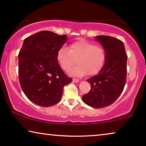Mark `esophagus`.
Masks as SVG:
<instances>
[{"instance_id": "1", "label": "esophagus", "mask_w": 146, "mask_h": 146, "mask_svg": "<svg viewBox=\"0 0 146 146\" xmlns=\"http://www.w3.org/2000/svg\"><path fill=\"white\" fill-rule=\"evenodd\" d=\"M73 82H78L80 81L79 79H77V78H73Z\"/></svg>"}]
</instances>
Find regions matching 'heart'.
I'll return each mask as SVG.
<instances>
[{"mask_svg": "<svg viewBox=\"0 0 146 146\" xmlns=\"http://www.w3.org/2000/svg\"><path fill=\"white\" fill-rule=\"evenodd\" d=\"M57 60L66 72L70 70L77 62L79 64L72 70L70 74L76 76L98 73L104 65L106 53L102 46L92 42L79 40L74 42L68 48L63 46L57 52Z\"/></svg>", "mask_w": 146, "mask_h": 146, "instance_id": "1", "label": "heart"}]
</instances>
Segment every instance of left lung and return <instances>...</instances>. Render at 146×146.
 <instances>
[{"mask_svg": "<svg viewBox=\"0 0 146 146\" xmlns=\"http://www.w3.org/2000/svg\"><path fill=\"white\" fill-rule=\"evenodd\" d=\"M96 38L104 48L106 58L101 70L88 79L91 89L82 96L85 104L95 108H102L112 104L124 88L127 75V59L123 42L109 36Z\"/></svg>", "mask_w": 146, "mask_h": 146, "instance_id": "1", "label": "left lung"}]
</instances>
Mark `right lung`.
<instances>
[{
    "mask_svg": "<svg viewBox=\"0 0 146 146\" xmlns=\"http://www.w3.org/2000/svg\"><path fill=\"white\" fill-rule=\"evenodd\" d=\"M66 35L43 31L26 38L19 54V82L31 102L49 107L60 101L63 88L72 81L57 60Z\"/></svg>",
    "mask_w": 146,
    "mask_h": 146,
    "instance_id": "1",
    "label": "right lung"
}]
</instances>
